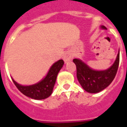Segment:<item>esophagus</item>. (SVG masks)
I'll use <instances>...</instances> for the list:
<instances>
[{
	"instance_id": "34e87169",
	"label": "esophagus",
	"mask_w": 127,
	"mask_h": 127,
	"mask_svg": "<svg viewBox=\"0 0 127 127\" xmlns=\"http://www.w3.org/2000/svg\"><path fill=\"white\" fill-rule=\"evenodd\" d=\"M63 59L64 61V62L66 63V62H68V61H69L71 59V55L69 53H66V54L64 55Z\"/></svg>"
}]
</instances>
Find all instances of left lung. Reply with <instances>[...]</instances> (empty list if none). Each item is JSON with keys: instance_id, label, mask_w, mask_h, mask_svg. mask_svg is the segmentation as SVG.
<instances>
[{"instance_id": "obj_1", "label": "left lung", "mask_w": 127, "mask_h": 127, "mask_svg": "<svg viewBox=\"0 0 127 127\" xmlns=\"http://www.w3.org/2000/svg\"><path fill=\"white\" fill-rule=\"evenodd\" d=\"M101 28L106 29L103 26ZM73 61L76 65L77 80L82 88L86 92L96 93L107 88L114 79L119 65L120 53L114 64L105 71H95L79 59L75 58Z\"/></svg>"}]
</instances>
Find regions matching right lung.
Here are the masks:
<instances>
[{
	"mask_svg": "<svg viewBox=\"0 0 127 127\" xmlns=\"http://www.w3.org/2000/svg\"><path fill=\"white\" fill-rule=\"evenodd\" d=\"M64 64L63 60H59L51 66L50 71L44 79L36 84L32 86L20 85L13 80L14 84L24 95L36 100H41L49 97L52 93L57 75Z\"/></svg>",
	"mask_w": 127,
	"mask_h": 127,
	"instance_id": "1",
	"label": "right lung"
}]
</instances>
